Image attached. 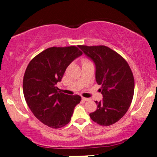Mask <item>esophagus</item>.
<instances>
[{
	"mask_svg": "<svg viewBox=\"0 0 157 157\" xmlns=\"http://www.w3.org/2000/svg\"><path fill=\"white\" fill-rule=\"evenodd\" d=\"M82 101H83L84 102L85 101H89V98H82Z\"/></svg>",
	"mask_w": 157,
	"mask_h": 157,
	"instance_id": "obj_1",
	"label": "esophagus"
}]
</instances>
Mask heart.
<instances>
[{
	"label": "heart",
	"mask_w": 157,
	"mask_h": 157,
	"mask_svg": "<svg viewBox=\"0 0 157 157\" xmlns=\"http://www.w3.org/2000/svg\"><path fill=\"white\" fill-rule=\"evenodd\" d=\"M86 62H88V61H87V60H83V63H86Z\"/></svg>",
	"instance_id": "obj_1"
}]
</instances>
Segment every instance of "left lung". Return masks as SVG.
I'll return each instance as SVG.
<instances>
[{"label": "left lung", "mask_w": 157, "mask_h": 157, "mask_svg": "<svg viewBox=\"0 0 157 157\" xmlns=\"http://www.w3.org/2000/svg\"><path fill=\"white\" fill-rule=\"evenodd\" d=\"M95 66V81L101 85L103 100L90 113L93 121L103 126L117 122L128 110L133 98L135 81L124 59L108 47L78 45Z\"/></svg>", "instance_id": "1"}]
</instances>
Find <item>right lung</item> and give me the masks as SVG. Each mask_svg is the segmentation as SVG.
I'll list each match as a JSON object with an SVG mask.
<instances>
[{
  "mask_svg": "<svg viewBox=\"0 0 157 157\" xmlns=\"http://www.w3.org/2000/svg\"><path fill=\"white\" fill-rule=\"evenodd\" d=\"M82 54L75 46L50 47L34 57L25 70V99L34 115L49 128L57 129L69 123L80 103L81 96L64 94L56 83L68 66Z\"/></svg>",
  "mask_w": 157,
  "mask_h": 157,
  "instance_id": "right-lung-1",
  "label": "right lung"
}]
</instances>
